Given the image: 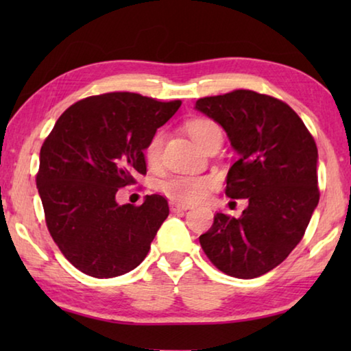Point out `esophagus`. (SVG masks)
I'll list each match as a JSON object with an SVG mask.
<instances>
[{
    "mask_svg": "<svg viewBox=\"0 0 351 351\" xmlns=\"http://www.w3.org/2000/svg\"><path fill=\"white\" fill-rule=\"evenodd\" d=\"M170 209L173 212H180V210H187L190 209V204H184V203H176V201H171L170 203Z\"/></svg>",
    "mask_w": 351,
    "mask_h": 351,
    "instance_id": "obj_1",
    "label": "esophagus"
}]
</instances>
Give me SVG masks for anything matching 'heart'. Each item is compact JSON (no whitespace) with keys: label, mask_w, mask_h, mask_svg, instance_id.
<instances>
[{"label":"heart","mask_w":351,"mask_h":351,"mask_svg":"<svg viewBox=\"0 0 351 351\" xmlns=\"http://www.w3.org/2000/svg\"><path fill=\"white\" fill-rule=\"evenodd\" d=\"M187 130L197 144L206 147L210 141L218 136H221V130L215 122L206 117L193 119L187 123ZM165 141L164 130H158L154 133L145 147V159L150 165H158L161 162L162 147ZM212 181L206 176H195V175H173L161 182V190L167 195L170 199L176 203H198L204 199L210 192Z\"/></svg>","instance_id":"obj_1"}]
</instances>
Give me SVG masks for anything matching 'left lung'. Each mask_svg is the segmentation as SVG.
<instances>
[{
	"mask_svg": "<svg viewBox=\"0 0 351 351\" xmlns=\"http://www.w3.org/2000/svg\"><path fill=\"white\" fill-rule=\"evenodd\" d=\"M195 108L228 133L240 158L226 178L229 198H246L240 218L218 212L199 245L213 266L237 278L274 269L304 239L319 203L317 147L283 100L234 90Z\"/></svg>",
	"mask_w": 351,
	"mask_h": 351,
	"instance_id": "1",
	"label": "left lung"
}]
</instances>
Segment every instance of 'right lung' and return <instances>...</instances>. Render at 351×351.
Wrapping results in <instances>:
<instances>
[{
    "label": "right lung",
    "mask_w": 351,
    "mask_h": 351,
    "mask_svg": "<svg viewBox=\"0 0 351 351\" xmlns=\"http://www.w3.org/2000/svg\"><path fill=\"white\" fill-rule=\"evenodd\" d=\"M181 100L136 93L82 99L58 117L40 150L37 187L47 230L83 274L110 278L141 265L169 217L161 195L141 206L116 203L121 187L145 175L144 150Z\"/></svg>",
    "instance_id": "1"
}]
</instances>
